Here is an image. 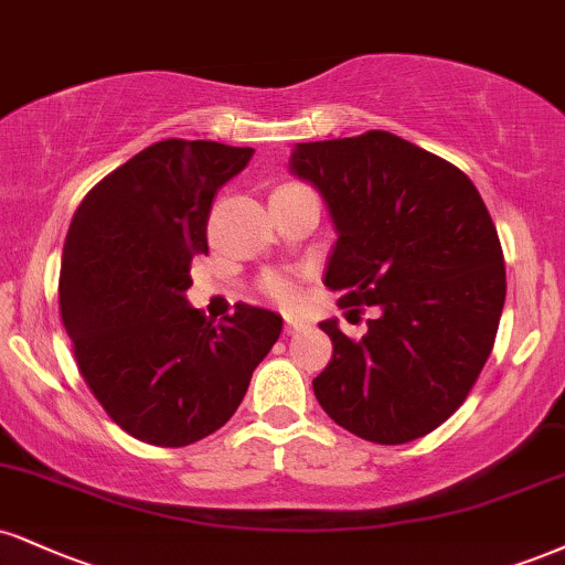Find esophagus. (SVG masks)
Returning <instances> with one entry per match:
<instances>
[{
  "instance_id": "esophagus-1",
  "label": "esophagus",
  "mask_w": 565,
  "mask_h": 565,
  "mask_svg": "<svg viewBox=\"0 0 565 565\" xmlns=\"http://www.w3.org/2000/svg\"><path fill=\"white\" fill-rule=\"evenodd\" d=\"M284 331H287V334H300V331H308V323L297 321V318H287V323H284Z\"/></svg>"
}]
</instances>
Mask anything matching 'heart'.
Wrapping results in <instances>:
<instances>
[{"mask_svg":"<svg viewBox=\"0 0 565 565\" xmlns=\"http://www.w3.org/2000/svg\"><path fill=\"white\" fill-rule=\"evenodd\" d=\"M265 295L281 305V308H295V305L300 302L302 291L291 276H270L268 281H265Z\"/></svg>","mask_w":565,"mask_h":565,"instance_id":"heart-1","label":"heart"}]
</instances>
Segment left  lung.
Returning a JSON list of instances; mask_svg holds the SVG:
<instances>
[{
    "label": "left lung",
    "instance_id": "obj_1",
    "mask_svg": "<svg viewBox=\"0 0 565 565\" xmlns=\"http://www.w3.org/2000/svg\"><path fill=\"white\" fill-rule=\"evenodd\" d=\"M289 168L334 221L323 284L342 291L339 308H376L360 339L321 321L334 355L312 392L360 439L424 437L463 405L505 305L484 200L452 162L386 131L295 145Z\"/></svg>",
    "mask_w": 565,
    "mask_h": 565
}]
</instances>
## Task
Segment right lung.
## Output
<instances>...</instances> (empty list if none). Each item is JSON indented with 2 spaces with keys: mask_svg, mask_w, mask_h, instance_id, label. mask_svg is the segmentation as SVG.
Here are the masks:
<instances>
[{
  "mask_svg": "<svg viewBox=\"0 0 565 565\" xmlns=\"http://www.w3.org/2000/svg\"><path fill=\"white\" fill-rule=\"evenodd\" d=\"M253 147L166 139L105 175L65 236L60 312L81 376L120 429L158 447L205 439L234 416L281 316L239 305L207 323L186 300L217 189Z\"/></svg>",
  "mask_w": 565,
  "mask_h": 565,
  "instance_id": "right-lung-1",
  "label": "right lung"
}]
</instances>
